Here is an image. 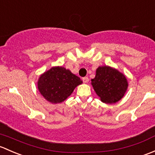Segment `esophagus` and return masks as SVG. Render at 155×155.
Here are the masks:
<instances>
[{
	"label": "esophagus",
	"instance_id": "1",
	"mask_svg": "<svg viewBox=\"0 0 155 155\" xmlns=\"http://www.w3.org/2000/svg\"><path fill=\"white\" fill-rule=\"evenodd\" d=\"M83 81H84V83H85V84H87V83H88V81H89V78H88V77H84V78H83Z\"/></svg>",
	"mask_w": 155,
	"mask_h": 155
}]
</instances>
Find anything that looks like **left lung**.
I'll use <instances>...</instances> for the list:
<instances>
[{"instance_id": "1", "label": "left lung", "mask_w": 155, "mask_h": 155, "mask_svg": "<svg viewBox=\"0 0 155 155\" xmlns=\"http://www.w3.org/2000/svg\"><path fill=\"white\" fill-rule=\"evenodd\" d=\"M91 81L94 90L105 104H114L122 99L128 87L122 73L107 66L98 67L95 78Z\"/></svg>"}]
</instances>
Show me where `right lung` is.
Here are the masks:
<instances>
[{
	"label": "right lung",
	"mask_w": 155,
	"mask_h": 155,
	"mask_svg": "<svg viewBox=\"0 0 155 155\" xmlns=\"http://www.w3.org/2000/svg\"><path fill=\"white\" fill-rule=\"evenodd\" d=\"M81 78L64 67H52L41 74L38 80V89L41 95L52 104L64 101L82 84Z\"/></svg>",
	"instance_id": "obj_1"
}]
</instances>
